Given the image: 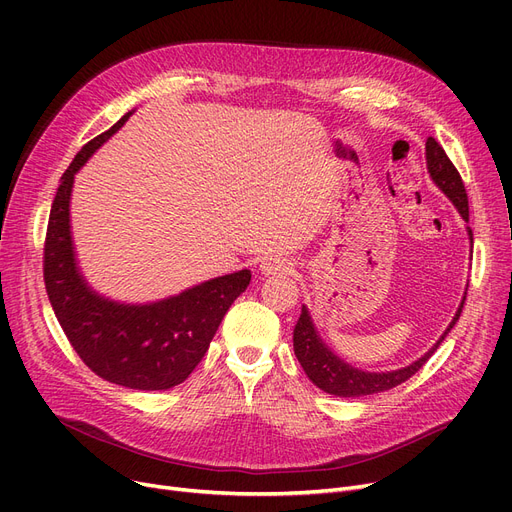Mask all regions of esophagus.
<instances>
[{"label": "esophagus", "instance_id": "34e87169", "mask_svg": "<svg viewBox=\"0 0 512 512\" xmlns=\"http://www.w3.org/2000/svg\"><path fill=\"white\" fill-rule=\"evenodd\" d=\"M259 270H261V274L263 276H278V274H290V263L286 261V259H280V257H270V259H265L261 265H259Z\"/></svg>", "mask_w": 512, "mask_h": 512}]
</instances>
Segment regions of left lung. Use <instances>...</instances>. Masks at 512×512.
<instances>
[{"mask_svg": "<svg viewBox=\"0 0 512 512\" xmlns=\"http://www.w3.org/2000/svg\"><path fill=\"white\" fill-rule=\"evenodd\" d=\"M425 161H427V172L429 178L434 180V184L440 188V191L452 201V205L456 207V211L461 213V218L469 224V201H467V191L465 184L461 180V174L456 172V168L452 166V161L448 159V155L444 153V149L440 147V143L429 137L425 143ZM469 232V240L473 247V232L467 226ZM467 294V292H465ZM465 305V297L456 309L452 321L448 324V328L444 330V334L440 336V340L429 348V351L419 357L417 361H413L407 367H400L394 371H365L359 369L351 363H346L344 359H340L332 348L321 340L309 309L303 305L301 309V317L294 326L292 332V342H294V355H297L301 367L305 369L307 378L324 392L334 394V396H342V398H355V396H367V394H378V392H386L402 382H407L411 375H415L425 361L436 353V348L440 346V342L446 338V334L452 330V326L456 324V319L461 317Z\"/></svg>", "mask_w": 512, "mask_h": 512, "instance_id": "left-lung-1", "label": "left lung"}]
</instances>
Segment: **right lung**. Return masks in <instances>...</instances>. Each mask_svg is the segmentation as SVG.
<instances>
[{
    "mask_svg": "<svg viewBox=\"0 0 512 512\" xmlns=\"http://www.w3.org/2000/svg\"><path fill=\"white\" fill-rule=\"evenodd\" d=\"M130 116L89 141L64 172L49 213L43 278L53 313L91 371L132 390H168L199 365L226 311L247 290L251 272L211 278L141 305L107 299L89 286L78 267L70 226L74 176Z\"/></svg>",
    "mask_w": 512,
    "mask_h": 512,
    "instance_id": "right-lung-1",
    "label": "right lung"
}]
</instances>
